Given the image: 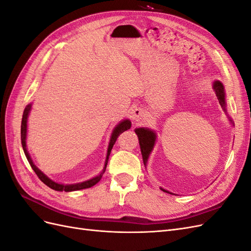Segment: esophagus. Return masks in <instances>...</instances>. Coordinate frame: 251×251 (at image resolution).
I'll return each mask as SVG.
<instances>
[{"instance_id":"obj_1","label":"esophagus","mask_w":251,"mask_h":251,"mask_svg":"<svg viewBox=\"0 0 251 251\" xmlns=\"http://www.w3.org/2000/svg\"><path fill=\"white\" fill-rule=\"evenodd\" d=\"M132 119H133L134 123H136V124H142L147 119L146 113H144V111L142 109L136 108L132 112Z\"/></svg>"}]
</instances>
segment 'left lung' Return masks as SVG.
I'll list each match as a JSON object with an SVG mask.
<instances>
[{
    "label": "left lung",
    "instance_id": "8db88e82",
    "mask_svg": "<svg viewBox=\"0 0 251 251\" xmlns=\"http://www.w3.org/2000/svg\"><path fill=\"white\" fill-rule=\"evenodd\" d=\"M212 89H214L215 93L218 97V100L221 104V107L223 109V111L225 112V114L227 115V111H226V95H225V89L223 83L219 80H215L214 83H212ZM228 117L230 123L233 125V121L231 120V118L227 115ZM135 133L137 134L138 136V140H139V146H140V151H141V155H142V159H143V163L144 166L147 168V164H148V160H149V157L150 154L151 153V151H153L155 144H156V139H157V134L155 131L151 130L149 127H137L135 128ZM160 189L164 193H168V194H172L173 193L166 191V189L160 187Z\"/></svg>",
    "mask_w": 251,
    "mask_h": 251
}]
</instances>
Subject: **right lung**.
Masks as SVG:
<instances>
[{"instance_id":"add662e5","label":"right lung","mask_w":251,"mask_h":251,"mask_svg":"<svg viewBox=\"0 0 251 251\" xmlns=\"http://www.w3.org/2000/svg\"><path fill=\"white\" fill-rule=\"evenodd\" d=\"M31 107H32V103H29L27 104V107L24 110V113H23V118H22V126H21V140H22V147L23 150H24V153L25 156L27 158V160L31 166L32 170L34 171V173L37 175V177L41 179L42 182H44L45 184L47 186H49L50 188L54 189V191L57 192H74V191H79V189H85V188H89V187H92L93 185H95L97 182H100V180L101 179L103 173L105 172V169H107V164H108V160H109V156L111 154V151L114 144H115L118 136L124 133L125 131H127L128 128H131V121L128 119H124L123 121H120V123L114 127V130L111 134V138H110V142H109V146H108V151H107V157H105V162H104V166H103V170L101 171V173L100 175H97V176L91 178L89 180H86L83 182H79V183H73V184H62V183H57V182L51 180L49 177H47L46 175H45L37 166L33 163L31 157H30L28 151H27V146H26V139H27V121H28V116L30 114V111H31Z\"/></svg>"}]
</instances>
